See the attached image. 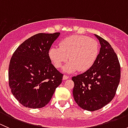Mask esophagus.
<instances>
[{"label": "esophagus", "mask_w": 128, "mask_h": 128, "mask_svg": "<svg viewBox=\"0 0 128 128\" xmlns=\"http://www.w3.org/2000/svg\"><path fill=\"white\" fill-rule=\"evenodd\" d=\"M69 78V76H66V75H64V76H63V80L68 79Z\"/></svg>", "instance_id": "obj_1"}]
</instances>
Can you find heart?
<instances>
[{
    "label": "heart",
    "mask_w": 128,
    "mask_h": 128,
    "mask_svg": "<svg viewBox=\"0 0 128 128\" xmlns=\"http://www.w3.org/2000/svg\"><path fill=\"white\" fill-rule=\"evenodd\" d=\"M99 44L97 41L87 36L72 35L62 40L59 48L52 47L49 51V58L56 68L64 63V70L71 73L76 70L86 72L90 69L97 59Z\"/></svg>",
    "instance_id": "heart-1"
}]
</instances>
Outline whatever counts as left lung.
<instances>
[{
	"mask_svg": "<svg viewBox=\"0 0 128 128\" xmlns=\"http://www.w3.org/2000/svg\"><path fill=\"white\" fill-rule=\"evenodd\" d=\"M95 36L101 44L96 61L88 70L72 78L74 100L82 109L90 112L103 108L113 100L121 77L119 60L112 46Z\"/></svg>",
	"mask_w": 128,
	"mask_h": 128,
	"instance_id": "obj_1",
	"label": "left lung"
}]
</instances>
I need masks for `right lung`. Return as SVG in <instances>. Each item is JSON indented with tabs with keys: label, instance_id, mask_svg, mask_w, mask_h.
I'll use <instances>...</instances> for the list:
<instances>
[{
	"label": "right lung",
	"instance_id": "obj_1",
	"mask_svg": "<svg viewBox=\"0 0 128 128\" xmlns=\"http://www.w3.org/2000/svg\"><path fill=\"white\" fill-rule=\"evenodd\" d=\"M60 33H38L22 43L10 59L8 84L24 106L40 108L50 102L62 81L63 74L52 65L49 51Z\"/></svg>",
	"mask_w": 128,
	"mask_h": 128
}]
</instances>
